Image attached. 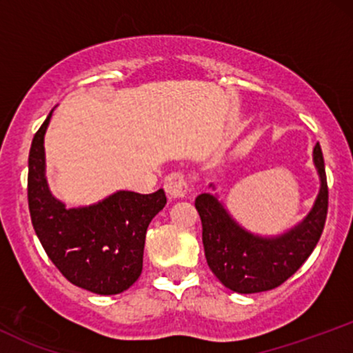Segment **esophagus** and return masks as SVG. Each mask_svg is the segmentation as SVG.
<instances>
[{
    "mask_svg": "<svg viewBox=\"0 0 353 353\" xmlns=\"http://www.w3.org/2000/svg\"><path fill=\"white\" fill-rule=\"evenodd\" d=\"M164 190L169 199H182L188 194V181L181 172H171L164 179Z\"/></svg>",
    "mask_w": 353,
    "mask_h": 353,
    "instance_id": "esophagus-1",
    "label": "esophagus"
}]
</instances>
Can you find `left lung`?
Returning <instances> with one entry per match:
<instances>
[{
	"mask_svg": "<svg viewBox=\"0 0 353 353\" xmlns=\"http://www.w3.org/2000/svg\"><path fill=\"white\" fill-rule=\"evenodd\" d=\"M314 164L320 177L314 208L301 224L281 236L261 237L247 232L216 196L201 194L196 197L208 265L228 289L237 294L272 290L292 277L309 259L322 236L329 209L325 164L319 143L314 148Z\"/></svg>",
	"mask_w": 353,
	"mask_h": 353,
	"instance_id": "left-lung-1",
	"label": "left lung"
}]
</instances>
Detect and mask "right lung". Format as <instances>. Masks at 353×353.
<instances>
[{"instance_id": "obj_1", "label": "right lung", "mask_w": 353, "mask_h": 353, "mask_svg": "<svg viewBox=\"0 0 353 353\" xmlns=\"http://www.w3.org/2000/svg\"><path fill=\"white\" fill-rule=\"evenodd\" d=\"M52 111L33 137L28 157V205L48 257L71 283L99 295L128 290L143 272L145 230L165 205L152 194L119 190L98 204L68 209L44 176V132Z\"/></svg>"}]
</instances>
